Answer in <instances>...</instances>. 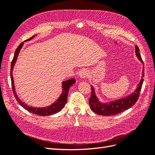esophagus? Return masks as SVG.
Here are the masks:
<instances>
[{
  "mask_svg": "<svg viewBox=\"0 0 155 155\" xmlns=\"http://www.w3.org/2000/svg\"><path fill=\"white\" fill-rule=\"evenodd\" d=\"M78 75L81 78H86V77H88V75H89V73H88L87 69H83L81 71H79Z\"/></svg>",
  "mask_w": 155,
  "mask_h": 155,
  "instance_id": "esophagus-1",
  "label": "esophagus"
}]
</instances>
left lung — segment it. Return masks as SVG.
I'll use <instances>...</instances> for the list:
<instances>
[{"label": "left lung", "instance_id": "obj_1", "mask_svg": "<svg viewBox=\"0 0 155 155\" xmlns=\"http://www.w3.org/2000/svg\"><path fill=\"white\" fill-rule=\"evenodd\" d=\"M135 47V52L137 57L143 64V61L141 59V55L140 54V49L136 45ZM143 77L144 68L142 71V78L141 79L140 82L137 86L136 90L134 93H132L129 96L123 97L121 99H118L107 103H103L100 102L95 95L94 87L91 86V94L89 99L90 108L93 110V112L100 115V116H114V115L123 112L125 110L131 108L136 103V101H138L139 98L140 92L143 82Z\"/></svg>", "mask_w": 155, "mask_h": 155}]
</instances>
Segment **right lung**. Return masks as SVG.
Here are the masks:
<instances>
[{
	"mask_svg": "<svg viewBox=\"0 0 155 155\" xmlns=\"http://www.w3.org/2000/svg\"><path fill=\"white\" fill-rule=\"evenodd\" d=\"M34 36H33L30 38L26 39V41L30 40V39H32ZM23 43H24L23 42H22L16 48V50L15 51L14 58H13V60L12 61V63H11V69H10L11 81H12V90H13V92H14V97H15L17 101L19 103V104L21 106V107H23L25 110L30 112V113H32V114H36V115H39V116H49V115L54 114L57 112H60V110L64 107L65 104H66V103H67L68 91H69V89L70 88L71 86H72L75 82H76V80H75L74 78H71V79H69V80H68V81H64L62 82V87H63L62 94H61V95L60 96L59 99H57L56 101H55L54 103L51 104V106H49V107H47L45 108H34V107H28V105H26L23 102H22V101L19 99V97H17L15 90V87H14V78H13V76H12V71H13V68H14V65L15 64L17 56H18V54H19L21 48L23 45Z\"/></svg>",
	"mask_w": 155,
	"mask_h": 155,
	"instance_id": "1",
	"label": "right lung"
}]
</instances>
